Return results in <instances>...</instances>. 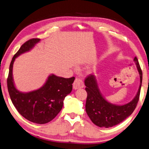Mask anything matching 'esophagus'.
<instances>
[{
    "label": "esophagus",
    "mask_w": 149,
    "mask_h": 149,
    "mask_svg": "<svg viewBox=\"0 0 149 149\" xmlns=\"http://www.w3.org/2000/svg\"><path fill=\"white\" fill-rule=\"evenodd\" d=\"M84 87V84L81 79L76 78L75 79L74 84H73V87H74V89H81V88H83Z\"/></svg>",
    "instance_id": "obj_1"
}]
</instances>
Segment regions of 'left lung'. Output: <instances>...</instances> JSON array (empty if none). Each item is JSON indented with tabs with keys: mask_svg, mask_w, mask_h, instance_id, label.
<instances>
[{
	"mask_svg": "<svg viewBox=\"0 0 149 149\" xmlns=\"http://www.w3.org/2000/svg\"><path fill=\"white\" fill-rule=\"evenodd\" d=\"M133 61L139 74L140 85L137 93L133 100L125 104H113L106 100L101 93L95 75H90L85 80L86 90L87 93L86 111L87 115L95 125L105 128L117 125L129 117L135 109L140 95L143 73L136 57H134Z\"/></svg>",
	"mask_w": 149,
	"mask_h": 149,
	"instance_id": "1",
	"label": "left lung"
}]
</instances>
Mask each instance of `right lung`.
<instances>
[{"instance_id": "1", "label": "right lung", "mask_w": 149, "mask_h": 149, "mask_svg": "<svg viewBox=\"0 0 149 149\" xmlns=\"http://www.w3.org/2000/svg\"><path fill=\"white\" fill-rule=\"evenodd\" d=\"M40 42L33 38L26 42L14 56L9 68L7 87L13 105L20 114L28 121L38 124L47 123L62 110L63 100L72 90L75 77L64 78L52 74L40 88L22 92L17 89L13 79V64L16 58L28 52Z\"/></svg>"}]
</instances>
